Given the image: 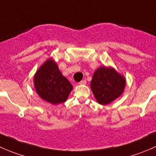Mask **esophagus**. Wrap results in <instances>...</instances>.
Returning <instances> with one entry per match:
<instances>
[{
  "label": "esophagus",
  "instance_id": "1",
  "mask_svg": "<svg viewBox=\"0 0 156 156\" xmlns=\"http://www.w3.org/2000/svg\"><path fill=\"white\" fill-rule=\"evenodd\" d=\"M86 83H87V81H86L85 79H84V80H82V81H80L79 84H86Z\"/></svg>",
  "mask_w": 156,
  "mask_h": 156
}]
</instances>
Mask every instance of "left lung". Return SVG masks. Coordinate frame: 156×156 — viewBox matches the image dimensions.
I'll return each mask as SVG.
<instances>
[{
	"label": "left lung",
	"instance_id": "8db88e82",
	"mask_svg": "<svg viewBox=\"0 0 156 156\" xmlns=\"http://www.w3.org/2000/svg\"><path fill=\"white\" fill-rule=\"evenodd\" d=\"M125 84V78L115 69L101 66L94 72L90 87L98 103L106 105L122 95Z\"/></svg>",
	"mask_w": 156,
	"mask_h": 156
}]
</instances>
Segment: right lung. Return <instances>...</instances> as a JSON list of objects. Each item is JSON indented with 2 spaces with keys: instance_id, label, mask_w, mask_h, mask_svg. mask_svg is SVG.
<instances>
[{
  "instance_id": "right-lung-1",
  "label": "right lung",
  "mask_w": 156,
  "mask_h": 156,
  "mask_svg": "<svg viewBox=\"0 0 156 156\" xmlns=\"http://www.w3.org/2000/svg\"><path fill=\"white\" fill-rule=\"evenodd\" d=\"M34 84L41 98L53 105L66 101L73 88L52 59H48L36 72Z\"/></svg>"
}]
</instances>
